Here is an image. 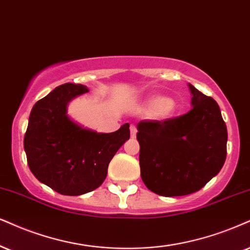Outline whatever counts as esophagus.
Returning <instances> with one entry per match:
<instances>
[{
    "instance_id": "1",
    "label": "esophagus",
    "mask_w": 250,
    "mask_h": 250,
    "mask_svg": "<svg viewBox=\"0 0 250 250\" xmlns=\"http://www.w3.org/2000/svg\"><path fill=\"white\" fill-rule=\"evenodd\" d=\"M130 131H131V137L132 138H135V135H137V126L132 124L130 126Z\"/></svg>"
}]
</instances>
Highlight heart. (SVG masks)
Listing matches in <instances>:
<instances>
[{
	"label": "heart",
	"instance_id": "heart-1",
	"mask_svg": "<svg viewBox=\"0 0 250 250\" xmlns=\"http://www.w3.org/2000/svg\"><path fill=\"white\" fill-rule=\"evenodd\" d=\"M176 106V102L171 97L150 96L144 102L143 110L149 111L153 118L165 120L174 116Z\"/></svg>",
	"mask_w": 250,
	"mask_h": 250
}]
</instances>
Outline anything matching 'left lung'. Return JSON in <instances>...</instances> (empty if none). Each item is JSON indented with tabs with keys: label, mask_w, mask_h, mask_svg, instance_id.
Here are the masks:
<instances>
[{
	"label": "left lung",
	"mask_w": 250,
	"mask_h": 250,
	"mask_svg": "<svg viewBox=\"0 0 250 250\" xmlns=\"http://www.w3.org/2000/svg\"><path fill=\"white\" fill-rule=\"evenodd\" d=\"M192 109L165 120H141L140 172L145 186L165 197L196 192L223 168L227 128L219 105L189 84Z\"/></svg>",
	"instance_id": "obj_1"
}]
</instances>
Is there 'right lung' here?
Returning a JSON list of instances; mask_svg holds the SVG:
<instances>
[{"mask_svg": "<svg viewBox=\"0 0 250 250\" xmlns=\"http://www.w3.org/2000/svg\"><path fill=\"white\" fill-rule=\"evenodd\" d=\"M88 91L75 83L55 88L33 105L24 135L30 170L61 195L80 196L97 189L117 150L130 138L128 123L112 133H97L69 119L67 103Z\"/></svg>", "mask_w": 250, "mask_h": 250, "instance_id": "add662e5", "label": "right lung"}]
</instances>
